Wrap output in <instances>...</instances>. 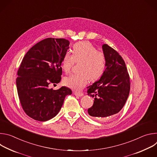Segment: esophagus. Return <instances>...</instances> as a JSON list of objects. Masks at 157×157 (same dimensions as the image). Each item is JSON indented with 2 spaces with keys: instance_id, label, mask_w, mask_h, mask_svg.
Listing matches in <instances>:
<instances>
[{
  "instance_id": "1",
  "label": "esophagus",
  "mask_w": 157,
  "mask_h": 157,
  "mask_svg": "<svg viewBox=\"0 0 157 157\" xmlns=\"http://www.w3.org/2000/svg\"><path fill=\"white\" fill-rule=\"evenodd\" d=\"M74 94L76 96H79V97H81V96H84V94L82 93H81V92H74Z\"/></svg>"
}]
</instances>
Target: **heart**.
Instances as JSON below:
<instances>
[{"instance_id": "1", "label": "heart", "mask_w": 157, "mask_h": 157, "mask_svg": "<svg viewBox=\"0 0 157 157\" xmlns=\"http://www.w3.org/2000/svg\"><path fill=\"white\" fill-rule=\"evenodd\" d=\"M72 55L67 53L64 55L61 66L63 71L70 72L75 62L80 61L77 74L72 75L64 79V84L75 91H79L87 84L89 79L95 81L103 74L105 68L104 55L98 52L96 48L87 41L74 44Z\"/></svg>"}]
</instances>
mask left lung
I'll list each match as a JSON object with an SVG mask.
<instances>
[{
  "instance_id": "1",
  "label": "left lung",
  "mask_w": 157,
  "mask_h": 157,
  "mask_svg": "<svg viewBox=\"0 0 157 157\" xmlns=\"http://www.w3.org/2000/svg\"><path fill=\"white\" fill-rule=\"evenodd\" d=\"M105 68L100 79L87 87V95L94 98L87 110L89 116L105 119L119 113L125 105L130 92V78L121 56L107 44H103Z\"/></svg>"
}]
</instances>
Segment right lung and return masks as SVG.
I'll return each mask as SVG.
<instances>
[{"instance_id":"right-lung-1","label":"right lung","mask_w":157,"mask_h":157,"mask_svg":"<svg viewBox=\"0 0 157 157\" xmlns=\"http://www.w3.org/2000/svg\"><path fill=\"white\" fill-rule=\"evenodd\" d=\"M69 44L64 38L43 40L29 50L21 63L16 79L18 98L25 113L36 121L55 117L65 97L72 94L66 86L57 90L48 87L61 81L62 59Z\"/></svg>"}]
</instances>
